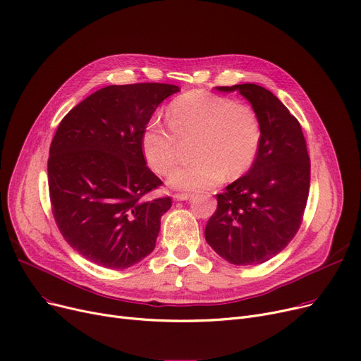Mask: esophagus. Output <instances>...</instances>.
<instances>
[{
	"label": "esophagus",
	"mask_w": 361,
	"mask_h": 361,
	"mask_svg": "<svg viewBox=\"0 0 361 361\" xmlns=\"http://www.w3.org/2000/svg\"><path fill=\"white\" fill-rule=\"evenodd\" d=\"M172 197H174L176 200H187L190 197V193H185V192H183V193H174L172 195Z\"/></svg>",
	"instance_id": "1"
}]
</instances>
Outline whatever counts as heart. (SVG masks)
I'll return each mask as SVG.
<instances>
[{
  "mask_svg": "<svg viewBox=\"0 0 361 361\" xmlns=\"http://www.w3.org/2000/svg\"><path fill=\"white\" fill-rule=\"evenodd\" d=\"M168 126L150 122L142 135V147L150 168L166 176L192 143L193 161L171 172L176 189H203L238 178L254 165L261 146L262 122L249 103L195 90L172 100L166 111Z\"/></svg>",
  "mask_w": 361,
  "mask_h": 361,
  "instance_id": "1",
  "label": "heart"
}]
</instances>
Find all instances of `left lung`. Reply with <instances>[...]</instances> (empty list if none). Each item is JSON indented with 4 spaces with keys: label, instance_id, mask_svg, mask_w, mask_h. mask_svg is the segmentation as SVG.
I'll list each match as a JSON object with an SVG mask.
<instances>
[{
    "label": "left lung",
    "instance_id": "obj_1",
    "mask_svg": "<svg viewBox=\"0 0 361 361\" xmlns=\"http://www.w3.org/2000/svg\"><path fill=\"white\" fill-rule=\"evenodd\" d=\"M239 91L261 118L262 138L247 174L216 195L205 238L226 261L255 265L283 250L300 230L310 192V156L298 119L271 91L255 84Z\"/></svg>",
    "mask_w": 361,
    "mask_h": 361
}]
</instances>
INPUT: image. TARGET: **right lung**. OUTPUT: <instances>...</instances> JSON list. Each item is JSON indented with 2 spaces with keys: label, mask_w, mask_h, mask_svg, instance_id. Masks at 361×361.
<instances>
[{
  "label": "right lung",
  "mask_w": 361,
  "mask_h": 361,
  "mask_svg": "<svg viewBox=\"0 0 361 361\" xmlns=\"http://www.w3.org/2000/svg\"><path fill=\"white\" fill-rule=\"evenodd\" d=\"M177 85L142 82L92 92L61 119L50 146L49 192L65 240L88 261L123 270L154 249L171 197L146 165L142 135Z\"/></svg>",
  "instance_id": "obj_1"
}]
</instances>
